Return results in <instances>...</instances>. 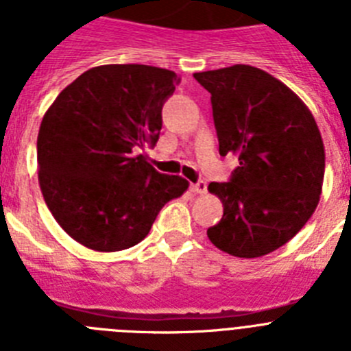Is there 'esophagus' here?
Here are the masks:
<instances>
[{
    "instance_id": "1",
    "label": "esophagus",
    "mask_w": 351,
    "mask_h": 351,
    "mask_svg": "<svg viewBox=\"0 0 351 351\" xmlns=\"http://www.w3.org/2000/svg\"><path fill=\"white\" fill-rule=\"evenodd\" d=\"M191 191H193V193H197V195L206 193V191H207L206 181H198V182H195V184H191Z\"/></svg>"
}]
</instances>
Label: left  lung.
<instances>
[{
	"label": "left lung",
	"mask_w": 351,
	"mask_h": 351,
	"mask_svg": "<svg viewBox=\"0 0 351 351\" xmlns=\"http://www.w3.org/2000/svg\"><path fill=\"white\" fill-rule=\"evenodd\" d=\"M210 93L219 154L237 156L228 182H210L223 218L210 243L239 258L287 244L320 202L325 149L304 101L281 80L250 64L193 73Z\"/></svg>",
	"instance_id": "left-lung-1"
}]
</instances>
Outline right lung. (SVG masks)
I'll return each mask as SVG.
<instances>
[{"instance_id":"obj_1","label":"right lung","mask_w":351,"mask_h":351,"mask_svg":"<svg viewBox=\"0 0 351 351\" xmlns=\"http://www.w3.org/2000/svg\"><path fill=\"white\" fill-rule=\"evenodd\" d=\"M179 77L147 64L84 71L49 107L36 141L43 200L60 226L95 251H121L149 234L161 207L188 190L144 154L160 138L161 108Z\"/></svg>"}]
</instances>
